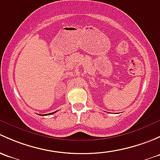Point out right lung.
<instances>
[{
  "label": "right lung",
  "mask_w": 160,
  "mask_h": 160,
  "mask_svg": "<svg viewBox=\"0 0 160 160\" xmlns=\"http://www.w3.org/2000/svg\"><path fill=\"white\" fill-rule=\"evenodd\" d=\"M56 112H57V111L54 112H52V113H49V114H44V115H42V116H48V115H52V114H54V113H55Z\"/></svg>",
  "instance_id": "right-lung-1"
}]
</instances>
